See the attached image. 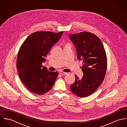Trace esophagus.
I'll return each instance as SVG.
<instances>
[{
  "label": "esophagus",
  "mask_w": 127,
  "mask_h": 127,
  "mask_svg": "<svg viewBox=\"0 0 127 127\" xmlns=\"http://www.w3.org/2000/svg\"><path fill=\"white\" fill-rule=\"evenodd\" d=\"M59 73L62 75H66L67 74V72H63V71H59Z\"/></svg>",
  "instance_id": "34e87169"
}]
</instances>
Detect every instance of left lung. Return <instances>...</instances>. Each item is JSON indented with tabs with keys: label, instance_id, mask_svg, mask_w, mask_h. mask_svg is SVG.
I'll list each match as a JSON object with an SVG mask.
<instances>
[{
	"label": "left lung",
	"instance_id": "1",
	"mask_svg": "<svg viewBox=\"0 0 127 127\" xmlns=\"http://www.w3.org/2000/svg\"><path fill=\"white\" fill-rule=\"evenodd\" d=\"M69 38L76 48L78 59L83 61L81 70L84 74L81 79L75 75L70 90L78 97H87L93 94L104 79L107 67L106 52L101 40L93 33L81 32L70 34Z\"/></svg>",
	"mask_w": 127,
	"mask_h": 127
}]
</instances>
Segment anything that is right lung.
I'll use <instances>...</instances> for the list:
<instances>
[{
  "label": "right lung",
  "instance_id": "obj_1",
  "mask_svg": "<svg viewBox=\"0 0 127 127\" xmlns=\"http://www.w3.org/2000/svg\"><path fill=\"white\" fill-rule=\"evenodd\" d=\"M63 32H34L21 46L17 57L16 68L22 82L32 93L45 94L55 84L58 71L47 70L46 67H43L42 63Z\"/></svg>",
  "mask_w": 127,
  "mask_h": 127
}]
</instances>
